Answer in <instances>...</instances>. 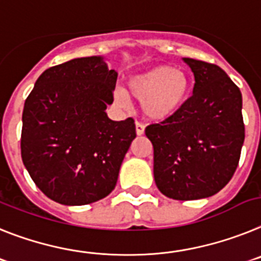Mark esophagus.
<instances>
[{"mask_svg": "<svg viewBox=\"0 0 261 261\" xmlns=\"http://www.w3.org/2000/svg\"><path fill=\"white\" fill-rule=\"evenodd\" d=\"M135 130H137L138 135H143L144 134V124L140 122H135Z\"/></svg>", "mask_w": 261, "mask_h": 261, "instance_id": "obj_1", "label": "esophagus"}]
</instances>
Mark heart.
I'll use <instances>...</instances> for the list:
<instances>
[{
  "label": "heart",
  "mask_w": 261,
  "mask_h": 261,
  "mask_svg": "<svg viewBox=\"0 0 261 261\" xmlns=\"http://www.w3.org/2000/svg\"><path fill=\"white\" fill-rule=\"evenodd\" d=\"M128 94L142 101V112L149 119L162 121L171 117L182 106L189 90V77L182 69L159 65L128 80ZM115 102L128 106L123 90L114 92Z\"/></svg>",
  "instance_id": "1"
}]
</instances>
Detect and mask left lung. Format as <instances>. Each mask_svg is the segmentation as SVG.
Returning <instances> with one entry per match:
<instances>
[{
    "mask_svg": "<svg viewBox=\"0 0 261 261\" xmlns=\"http://www.w3.org/2000/svg\"><path fill=\"white\" fill-rule=\"evenodd\" d=\"M194 74L193 96L177 112L147 126L153 177L178 201L218 193L234 176L244 142L242 93L218 65L185 58Z\"/></svg>",
    "mask_w": 261,
    "mask_h": 261,
    "instance_id": "left-lung-1",
    "label": "left lung"
}]
</instances>
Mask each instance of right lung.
Listing matches in <instances>:
<instances>
[{"instance_id":"right-lung-1","label":"right lung","mask_w":261,"mask_h":261,"mask_svg":"<svg viewBox=\"0 0 261 261\" xmlns=\"http://www.w3.org/2000/svg\"><path fill=\"white\" fill-rule=\"evenodd\" d=\"M118 73L99 56L79 58L43 72L22 114V162L55 202L79 206L112 193L135 133L133 118L115 122Z\"/></svg>"}]
</instances>
